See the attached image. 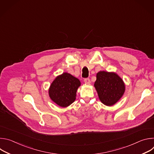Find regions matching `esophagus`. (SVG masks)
Returning a JSON list of instances; mask_svg holds the SVG:
<instances>
[{
	"label": "esophagus",
	"mask_w": 154,
	"mask_h": 154,
	"mask_svg": "<svg viewBox=\"0 0 154 154\" xmlns=\"http://www.w3.org/2000/svg\"><path fill=\"white\" fill-rule=\"evenodd\" d=\"M84 82H85V83L86 84H88V85L90 84V83H91V81H90V79H84Z\"/></svg>",
	"instance_id": "obj_1"
}]
</instances>
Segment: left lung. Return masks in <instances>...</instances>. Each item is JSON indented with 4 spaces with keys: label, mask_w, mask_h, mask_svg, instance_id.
<instances>
[{
    "label": "left lung",
    "mask_w": 154,
    "mask_h": 154,
    "mask_svg": "<svg viewBox=\"0 0 154 154\" xmlns=\"http://www.w3.org/2000/svg\"><path fill=\"white\" fill-rule=\"evenodd\" d=\"M94 86L100 102L108 106L118 102L125 90L123 80L114 72H97Z\"/></svg>",
    "instance_id": "obj_1"
}]
</instances>
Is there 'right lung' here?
<instances>
[{
	"label": "right lung",
	"mask_w": 154,
	"mask_h": 154,
	"mask_svg": "<svg viewBox=\"0 0 154 154\" xmlns=\"http://www.w3.org/2000/svg\"><path fill=\"white\" fill-rule=\"evenodd\" d=\"M81 83L80 80L68 72L58 75L49 89L51 99L61 107H67L76 99V93Z\"/></svg>",
	"instance_id": "1"
}]
</instances>
